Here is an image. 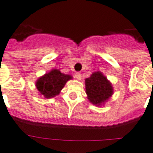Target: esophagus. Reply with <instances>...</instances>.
I'll return each instance as SVG.
<instances>
[{
    "label": "esophagus",
    "instance_id": "34e87169",
    "mask_svg": "<svg viewBox=\"0 0 153 153\" xmlns=\"http://www.w3.org/2000/svg\"><path fill=\"white\" fill-rule=\"evenodd\" d=\"M75 76L78 80L82 79V75H81V73H79V72H77V73H75Z\"/></svg>",
    "mask_w": 153,
    "mask_h": 153
}]
</instances>
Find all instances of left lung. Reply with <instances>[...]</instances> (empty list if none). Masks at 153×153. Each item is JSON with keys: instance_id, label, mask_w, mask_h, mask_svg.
Wrapping results in <instances>:
<instances>
[{"instance_id": "1", "label": "left lung", "mask_w": 153, "mask_h": 153, "mask_svg": "<svg viewBox=\"0 0 153 153\" xmlns=\"http://www.w3.org/2000/svg\"><path fill=\"white\" fill-rule=\"evenodd\" d=\"M85 90L88 100L94 105L100 107L114 94L112 84L100 71H94L85 79Z\"/></svg>"}]
</instances>
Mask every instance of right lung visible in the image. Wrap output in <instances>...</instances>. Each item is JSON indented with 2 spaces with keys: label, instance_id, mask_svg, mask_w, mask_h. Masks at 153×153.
Wrapping results in <instances>:
<instances>
[{
  "label": "right lung",
  "instance_id": "right-lung-1",
  "mask_svg": "<svg viewBox=\"0 0 153 153\" xmlns=\"http://www.w3.org/2000/svg\"><path fill=\"white\" fill-rule=\"evenodd\" d=\"M72 79L71 75L62 73L59 69H52L36 82V88L39 95L45 98H51L59 95L66 82Z\"/></svg>",
  "mask_w": 153,
  "mask_h": 153
}]
</instances>
